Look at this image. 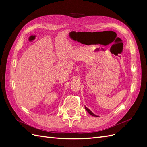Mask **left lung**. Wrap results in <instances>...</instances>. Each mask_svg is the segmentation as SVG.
Returning <instances> with one entry per match:
<instances>
[{
	"instance_id": "left-lung-1",
	"label": "left lung",
	"mask_w": 147,
	"mask_h": 147,
	"mask_svg": "<svg viewBox=\"0 0 147 147\" xmlns=\"http://www.w3.org/2000/svg\"><path fill=\"white\" fill-rule=\"evenodd\" d=\"M85 109H86V111H87V112L89 113H90L91 115H92V116H94V117H97V116H96V115H94V113H93L92 112H91V110H89L87 107H85Z\"/></svg>"
}]
</instances>
